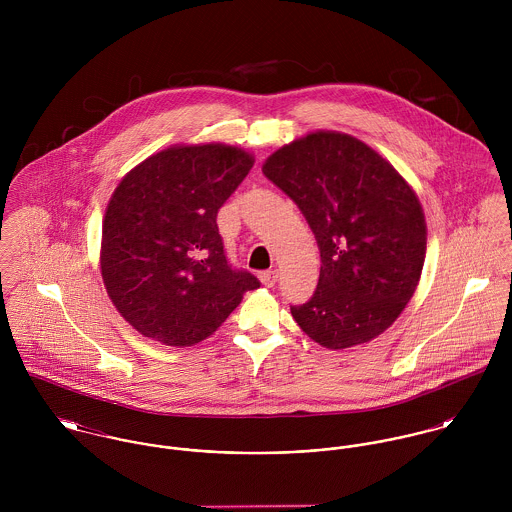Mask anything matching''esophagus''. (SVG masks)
Wrapping results in <instances>:
<instances>
[{
	"mask_svg": "<svg viewBox=\"0 0 512 512\" xmlns=\"http://www.w3.org/2000/svg\"><path fill=\"white\" fill-rule=\"evenodd\" d=\"M260 282H262V286H266V288H274L276 282H278V272H276V270H266V272H262V274H260Z\"/></svg>",
	"mask_w": 512,
	"mask_h": 512,
	"instance_id": "1",
	"label": "esophagus"
}]
</instances>
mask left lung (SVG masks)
Returning <instances> with one entry per match:
<instances>
[{"instance_id": "8db88e82", "label": "left lung", "mask_w": 512, "mask_h": 512, "mask_svg": "<svg viewBox=\"0 0 512 512\" xmlns=\"http://www.w3.org/2000/svg\"><path fill=\"white\" fill-rule=\"evenodd\" d=\"M262 171L299 207L321 254L317 290L292 307L301 331L333 351L384 333L426 260L428 226L410 183L365 142L331 130L280 147Z\"/></svg>"}]
</instances>
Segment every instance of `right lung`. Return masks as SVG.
<instances>
[{"label": "right lung", "mask_w": 512, "mask_h": 512, "mask_svg": "<svg viewBox=\"0 0 512 512\" xmlns=\"http://www.w3.org/2000/svg\"><path fill=\"white\" fill-rule=\"evenodd\" d=\"M254 165L226 144L169 146L124 175L102 220L100 272L118 313L144 337L191 347L260 288L234 270L217 213Z\"/></svg>", "instance_id": "obj_1"}]
</instances>
